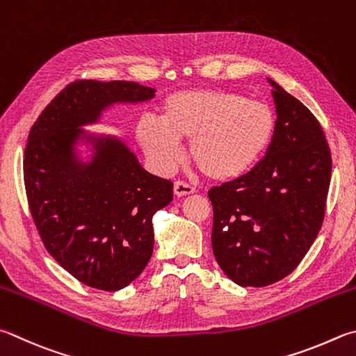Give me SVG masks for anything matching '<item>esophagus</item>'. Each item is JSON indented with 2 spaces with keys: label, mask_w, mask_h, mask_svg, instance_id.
Masks as SVG:
<instances>
[{
  "label": "esophagus",
  "mask_w": 356,
  "mask_h": 356,
  "mask_svg": "<svg viewBox=\"0 0 356 356\" xmlns=\"http://www.w3.org/2000/svg\"><path fill=\"white\" fill-rule=\"evenodd\" d=\"M196 191V188L190 184L182 182V180H177L176 184H174V195L182 197V196H188L193 195V193Z\"/></svg>",
  "instance_id": "1"
}]
</instances>
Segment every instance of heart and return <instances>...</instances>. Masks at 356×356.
Wrapping results in <instances>:
<instances>
[{
  "instance_id": "b5f03b06",
  "label": "heart",
  "mask_w": 356,
  "mask_h": 356,
  "mask_svg": "<svg viewBox=\"0 0 356 356\" xmlns=\"http://www.w3.org/2000/svg\"><path fill=\"white\" fill-rule=\"evenodd\" d=\"M275 132V115L268 104L245 99L229 90H182L161 104L160 121L143 118L137 140L161 171H171L190 140L191 160L207 177L234 180L254 168L268 151Z\"/></svg>"
}]
</instances>
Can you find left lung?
I'll list each match as a JSON object with an SVG mask.
<instances>
[{"instance_id": "1", "label": "left lung", "mask_w": 356, "mask_h": 356, "mask_svg": "<svg viewBox=\"0 0 356 356\" xmlns=\"http://www.w3.org/2000/svg\"><path fill=\"white\" fill-rule=\"evenodd\" d=\"M273 86L275 132L252 170L209 191L211 248L240 286H268L299 266L318 236L332 177L330 147L314 115Z\"/></svg>"}]
</instances>
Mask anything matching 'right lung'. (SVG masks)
<instances>
[{
  "label": "right lung",
  "mask_w": 356,
  "mask_h": 356,
  "mask_svg": "<svg viewBox=\"0 0 356 356\" xmlns=\"http://www.w3.org/2000/svg\"><path fill=\"white\" fill-rule=\"evenodd\" d=\"M154 96L131 81H76L29 132L23 172L32 219L54 260L87 286L118 291L143 273L154 249L152 216L172 200V182L147 172L120 138L82 126L118 102ZM79 143L92 145L88 162L79 159Z\"/></svg>",
  "instance_id": "1"
}]
</instances>
